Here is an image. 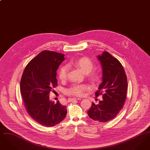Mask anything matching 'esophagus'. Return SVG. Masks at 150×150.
<instances>
[{
  "label": "esophagus",
  "mask_w": 150,
  "mask_h": 150,
  "mask_svg": "<svg viewBox=\"0 0 150 150\" xmlns=\"http://www.w3.org/2000/svg\"><path fill=\"white\" fill-rule=\"evenodd\" d=\"M81 100L80 98H78V97H75V98H70V100H71V101H73V100Z\"/></svg>",
  "instance_id": "34e87169"
}]
</instances>
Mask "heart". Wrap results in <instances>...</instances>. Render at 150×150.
Returning a JSON list of instances; mask_svg holds the SVG:
<instances>
[{
	"instance_id": "1",
	"label": "heart",
	"mask_w": 150,
	"mask_h": 150,
	"mask_svg": "<svg viewBox=\"0 0 150 150\" xmlns=\"http://www.w3.org/2000/svg\"><path fill=\"white\" fill-rule=\"evenodd\" d=\"M74 67L80 69L84 74H88L92 71L94 64L93 62L86 57H82L76 59L71 63ZM68 67L66 66H62L58 71V78L64 81L67 78ZM89 78L94 82L99 81L100 78V74L97 72H91L89 74ZM89 89V86L86 84H74L67 90V93L77 96H82L84 94L85 92Z\"/></svg>"
}]
</instances>
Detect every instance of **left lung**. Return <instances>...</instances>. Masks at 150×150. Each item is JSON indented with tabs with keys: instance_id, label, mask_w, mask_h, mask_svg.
<instances>
[{
	"instance_id": "left-lung-1",
	"label": "left lung",
	"mask_w": 150,
	"mask_h": 150,
	"mask_svg": "<svg viewBox=\"0 0 150 150\" xmlns=\"http://www.w3.org/2000/svg\"><path fill=\"white\" fill-rule=\"evenodd\" d=\"M97 58L102 69V82L95 95H102L98 105L92 102L87 111L91 119L100 122L110 121L116 116L124 106L127 92V78L121 63L104 51Z\"/></svg>"
}]
</instances>
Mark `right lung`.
I'll return each mask as SVG.
<instances>
[{
  "mask_svg": "<svg viewBox=\"0 0 150 150\" xmlns=\"http://www.w3.org/2000/svg\"><path fill=\"white\" fill-rule=\"evenodd\" d=\"M64 54L44 50L31 59L22 75L20 92L29 115L43 126L53 127L67 114L66 106L50 100V93L57 86V70Z\"/></svg>",
  "mask_w": 150,
  "mask_h": 150,
  "instance_id": "right-lung-1",
  "label": "right lung"
}]
</instances>
